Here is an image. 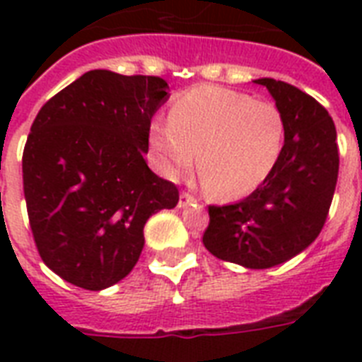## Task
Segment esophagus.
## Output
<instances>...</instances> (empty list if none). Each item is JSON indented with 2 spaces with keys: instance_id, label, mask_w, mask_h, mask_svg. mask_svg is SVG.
<instances>
[{
  "instance_id": "esophagus-1",
  "label": "esophagus",
  "mask_w": 362,
  "mask_h": 362,
  "mask_svg": "<svg viewBox=\"0 0 362 362\" xmlns=\"http://www.w3.org/2000/svg\"><path fill=\"white\" fill-rule=\"evenodd\" d=\"M195 203V197H193L189 192H180V199H178V206H187V204Z\"/></svg>"
}]
</instances>
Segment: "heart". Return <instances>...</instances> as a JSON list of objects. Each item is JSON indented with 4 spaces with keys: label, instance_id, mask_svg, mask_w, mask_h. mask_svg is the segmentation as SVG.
I'll list each match as a JSON object with an SVG mask.
<instances>
[{
    "label": "heart",
    "instance_id": "obj_1",
    "mask_svg": "<svg viewBox=\"0 0 362 362\" xmlns=\"http://www.w3.org/2000/svg\"><path fill=\"white\" fill-rule=\"evenodd\" d=\"M286 124L280 109L250 93L197 86L170 105L169 120L158 118L150 142L167 173L192 167L218 199H237L257 189L280 159Z\"/></svg>",
    "mask_w": 362,
    "mask_h": 362
}]
</instances>
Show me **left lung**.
<instances>
[{
	"mask_svg": "<svg viewBox=\"0 0 362 362\" xmlns=\"http://www.w3.org/2000/svg\"><path fill=\"white\" fill-rule=\"evenodd\" d=\"M286 124L274 170L235 204L209 206L203 244L221 261L270 269L312 244L325 226L338 180L337 127L327 109L303 90L259 78Z\"/></svg>",
	"mask_w": 362,
	"mask_h": 362,
	"instance_id": "obj_1",
	"label": "left lung"
}]
</instances>
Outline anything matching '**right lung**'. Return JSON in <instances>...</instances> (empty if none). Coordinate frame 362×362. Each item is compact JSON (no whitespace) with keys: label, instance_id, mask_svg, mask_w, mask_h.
Instances as JSON below:
<instances>
[{"label":"right lung","instance_id":"right-lung-1","mask_svg":"<svg viewBox=\"0 0 362 362\" xmlns=\"http://www.w3.org/2000/svg\"><path fill=\"white\" fill-rule=\"evenodd\" d=\"M159 76L88 71L42 105L22 156L28 218L48 269L101 291L129 274L144 223L178 187L148 169L150 124L167 101Z\"/></svg>","mask_w":362,"mask_h":362}]
</instances>
